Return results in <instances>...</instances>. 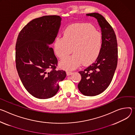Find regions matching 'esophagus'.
<instances>
[{"instance_id": "34e87169", "label": "esophagus", "mask_w": 135, "mask_h": 135, "mask_svg": "<svg viewBox=\"0 0 135 135\" xmlns=\"http://www.w3.org/2000/svg\"><path fill=\"white\" fill-rule=\"evenodd\" d=\"M72 74V72H70V71H66V75H67V76L71 75Z\"/></svg>"}]
</instances>
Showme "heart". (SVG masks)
<instances>
[{
  "mask_svg": "<svg viewBox=\"0 0 135 135\" xmlns=\"http://www.w3.org/2000/svg\"><path fill=\"white\" fill-rule=\"evenodd\" d=\"M102 48V36L91 24L76 23L68 27L63 37H57L54 42V50L59 58H64L59 65L65 70H73L83 63H93L98 57Z\"/></svg>",
  "mask_w": 135,
  "mask_h": 135,
  "instance_id": "b5f03b06",
  "label": "heart"
}]
</instances>
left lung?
Wrapping results in <instances>:
<instances>
[{
	"label": "left lung",
	"instance_id": "obj_1",
	"mask_svg": "<svg viewBox=\"0 0 135 135\" xmlns=\"http://www.w3.org/2000/svg\"><path fill=\"white\" fill-rule=\"evenodd\" d=\"M86 16L97 19L101 27L102 48L95 62L79 72L81 79L78 87L84 95L95 96L106 90L113 79L117 64V43L112 27L102 15L92 13Z\"/></svg>",
	"mask_w": 135,
	"mask_h": 135
}]
</instances>
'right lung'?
<instances>
[{"mask_svg": "<svg viewBox=\"0 0 135 135\" xmlns=\"http://www.w3.org/2000/svg\"><path fill=\"white\" fill-rule=\"evenodd\" d=\"M62 18L46 16L28 23L19 34L16 46V68L26 90L33 97L48 99L59 88L66 77L63 70H56L57 59L50 47L61 26Z\"/></svg>", "mask_w": 135, "mask_h": 135, "instance_id": "right-lung-1", "label": "right lung"}]
</instances>
